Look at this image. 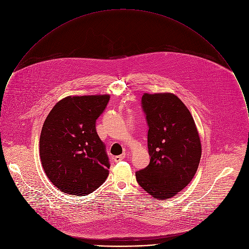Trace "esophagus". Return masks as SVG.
I'll list each match as a JSON object with an SVG mask.
<instances>
[{
    "mask_svg": "<svg viewBox=\"0 0 249 249\" xmlns=\"http://www.w3.org/2000/svg\"><path fill=\"white\" fill-rule=\"evenodd\" d=\"M124 157H125V153H123V154H121V155H117V156L114 157V161H115V162H120V161L124 160Z\"/></svg>",
    "mask_w": 249,
    "mask_h": 249,
    "instance_id": "1",
    "label": "esophagus"
}]
</instances>
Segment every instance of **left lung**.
<instances>
[{
  "label": "left lung",
  "instance_id": "obj_1",
  "mask_svg": "<svg viewBox=\"0 0 249 249\" xmlns=\"http://www.w3.org/2000/svg\"><path fill=\"white\" fill-rule=\"evenodd\" d=\"M142 108L148 125L150 161L136 172V179L146 193L164 200L175 196L195 177L201 142L193 116L176 95L144 93Z\"/></svg>",
  "mask_w": 249,
  "mask_h": 249
}]
</instances>
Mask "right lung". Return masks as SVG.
Here are the masks:
<instances>
[{
  "label": "right lung",
  "instance_id": "1",
  "mask_svg": "<svg viewBox=\"0 0 249 249\" xmlns=\"http://www.w3.org/2000/svg\"><path fill=\"white\" fill-rule=\"evenodd\" d=\"M109 95L73 96L59 101L46 118L39 141L43 169L61 192L87 196L107 179L106 144L96 130Z\"/></svg>",
  "mask_w": 249,
  "mask_h": 249
}]
</instances>
